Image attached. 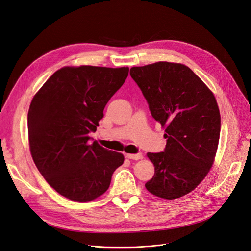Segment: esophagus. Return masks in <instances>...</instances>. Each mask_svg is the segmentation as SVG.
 Here are the masks:
<instances>
[{
  "label": "esophagus",
  "instance_id": "esophagus-1",
  "mask_svg": "<svg viewBox=\"0 0 251 251\" xmlns=\"http://www.w3.org/2000/svg\"><path fill=\"white\" fill-rule=\"evenodd\" d=\"M126 157L128 159H133V160H140L143 158L142 153H136V154H126Z\"/></svg>",
  "mask_w": 251,
  "mask_h": 251
}]
</instances>
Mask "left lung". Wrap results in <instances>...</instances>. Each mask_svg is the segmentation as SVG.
<instances>
[{"instance_id":"left-lung-1","label":"left lung","mask_w":251,"mask_h":251,"mask_svg":"<svg viewBox=\"0 0 251 251\" xmlns=\"http://www.w3.org/2000/svg\"><path fill=\"white\" fill-rule=\"evenodd\" d=\"M130 75L168 138L163 152L147 154L155 174L145 186L164 200L181 198L198 187L214 162L220 135L216 99L183 64L157 62L132 67Z\"/></svg>"}]
</instances>
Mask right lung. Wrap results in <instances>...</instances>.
I'll use <instances>...</instances> for the list:
<instances>
[{
  "label": "right lung",
  "mask_w": 251,
  "mask_h": 251,
  "mask_svg": "<svg viewBox=\"0 0 251 251\" xmlns=\"http://www.w3.org/2000/svg\"><path fill=\"white\" fill-rule=\"evenodd\" d=\"M128 67H63L36 93L27 113L29 145L37 169L71 201L102 196L123 154L89 144L103 109L128 76Z\"/></svg>",
  "instance_id": "1"
}]
</instances>
